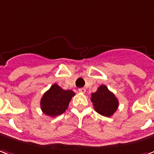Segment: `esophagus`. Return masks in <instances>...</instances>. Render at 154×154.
<instances>
[{
	"instance_id": "esophagus-1",
	"label": "esophagus",
	"mask_w": 154,
	"mask_h": 154,
	"mask_svg": "<svg viewBox=\"0 0 154 154\" xmlns=\"http://www.w3.org/2000/svg\"><path fill=\"white\" fill-rule=\"evenodd\" d=\"M79 92H80V93H82V94H85V92H86V89H85V88H79Z\"/></svg>"
}]
</instances>
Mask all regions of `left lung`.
<instances>
[{"instance_id": "obj_1", "label": "left lung", "mask_w": 154, "mask_h": 154, "mask_svg": "<svg viewBox=\"0 0 154 154\" xmlns=\"http://www.w3.org/2000/svg\"><path fill=\"white\" fill-rule=\"evenodd\" d=\"M91 95V101L94 104V109L100 115L110 117L118 107L117 98L105 85H101L97 90Z\"/></svg>"}]
</instances>
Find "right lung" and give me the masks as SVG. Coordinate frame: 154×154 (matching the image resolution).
<instances>
[{"label":"right lung","instance_id":"right-lung-1","mask_svg":"<svg viewBox=\"0 0 154 154\" xmlns=\"http://www.w3.org/2000/svg\"><path fill=\"white\" fill-rule=\"evenodd\" d=\"M75 93L72 90H64L57 84L51 85L42 97L41 109L47 116H57L66 112Z\"/></svg>","mask_w":154,"mask_h":154}]
</instances>
